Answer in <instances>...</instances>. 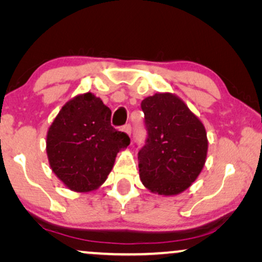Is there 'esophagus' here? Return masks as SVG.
Listing matches in <instances>:
<instances>
[{
    "instance_id": "34e87169",
    "label": "esophagus",
    "mask_w": 262,
    "mask_h": 262,
    "mask_svg": "<svg viewBox=\"0 0 262 262\" xmlns=\"http://www.w3.org/2000/svg\"><path fill=\"white\" fill-rule=\"evenodd\" d=\"M123 131H124L126 135L131 136V125H130V124L124 125V126H123Z\"/></svg>"
}]
</instances>
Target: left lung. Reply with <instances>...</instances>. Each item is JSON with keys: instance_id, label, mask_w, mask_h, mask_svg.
Instances as JSON below:
<instances>
[{"instance_id": "8db88e82", "label": "left lung", "mask_w": 262, "mask_h": 262, "mask_svg": "<svg viewBox=\"0 0 262 262\" xmlns=\"http://www.w3.org/2000/svg\"><path fill=\"white\" fill-rule=\"evenodd\" d=\"M148 139L138 152L139 178L155 194L170 196L191 187L206 162V130L173 93H156L142 101Z\"/></svg>"}]
</instances>
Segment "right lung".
I'll list each match as a JSON object with an SVG mask.
<instances>
[{"instance_id": "1", "label": "right lung", "mask_w": 262, "mask_h": 262, "mask_svg": "<svg viewBox=\"0 0 262 262\" xmlns=\"http://www.w3.org/2000/svg\"><path fill=\"white\" fill-rule=\"evenodd\" d=\"M111 110L93 93L66 102L46 135V154L53 173L74 192L98 189L112 170L117 154L130 138L111 125Z\"/></svg>"}]
</instances>
